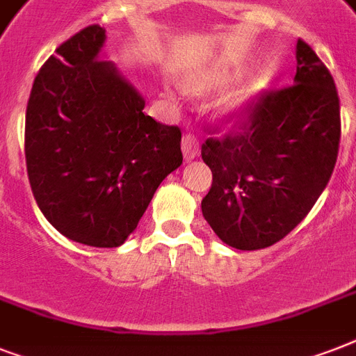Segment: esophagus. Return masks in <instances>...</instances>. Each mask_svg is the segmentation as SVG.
Wrapping results in <instances>:
<instances>
[{
    "label": "esophagus",
    "instance_id": "obj_1",
    "mask_svg": "<svg viewBox=\"0 0 356 356\" xmlns=\"http://www.w3.org/2000/svg\"><path fill=\"white\" fill-rule=\"evenodd\" d=\"M200 140L195 138L192 133H186L183 136V155L186 161H192L200 155Z\"/></svg>",
    "mask_w": 356,
    "mask_h": 356
}]
</instances>
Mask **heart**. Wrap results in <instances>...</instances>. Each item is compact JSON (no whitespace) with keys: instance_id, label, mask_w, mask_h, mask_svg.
Listing matches in <instances>:
<instances>
[{"instance_id":"obj_1","label":"heart","mask_w":356,"mask_h":356,"mask_svg":"<svg viewBox=\"0 0 356 356\" xmlns=\"http://www.w3.org/2000/svg\"><path fill=\"white\" fill-rule=\"evenodd\" d=\"M234 77L233 72L229 70H214V72H209V74L195 75L186 83V90L194 92V94H203V92H209L216 86L225 85L227 81H231ZM260 83H245L243 86L233 90L231 94L223 97L222 102V111L227 114L231 120H240L248 114L251 103H253L254 96L259 94Z\"/></svg>"}]
</instances>
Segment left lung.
<instances>
[{
    "label": "left lung",
    "mask_w": 356,
    "mask_h": 356,
    "mask_svg": "<svg viewBox=\"0 0 356 356\" xmlns=\"http://www.w3.org/2000/svg\"><path fill=\"white\" fill-rule=\"evenodd\" d=\"M296 60L293 85L260 94L240 127L201 145L212 172L201 211L231 248L253 251L282 240L314 207L337 164L342 129L334 79L301 38Z\"/></svg>",
    "instance_id": "left-lung-1"
}]
</instances>
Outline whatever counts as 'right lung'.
I'll return each instance as SVG.
<instances>
[{
    "label": "right lung",
    "mask_w": 356,
    "mask_h": 356,
    "mask_svg": "<svg viewBox=\"0 0 356 356\" xmlns=\"http://www.w3.org/2000/svg\"><path fill=\"white\" fill-rule=\"evenodd\" d=\"M88 25L55 49L31 88L25 162L36 205L74 242L118 248L166 175L183 164L181 129L144 114V97L97 58Z\"/></svg>",
    "instance_id": "add662e5"
}]
</instances>
